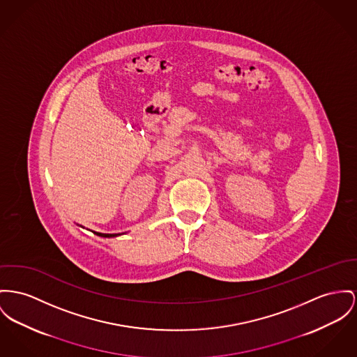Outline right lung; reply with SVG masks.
I'll return each mask as SVG.
<instances>
[{"label":"right lung","instance_id":"add662e5","mask_svg":"<svg viewBox=\"0 0 357 357\" xmlns=\"http://www.w3.org/2000/svg\"><path fill=\"white\" fill-rule=\"evenodd\" d=\"M96 236H98V237H104V238H112V237H118L120 234H102V233H96L93 231Z\"/></svg>","mask_w":357,"mask_h":357}]
</instances>
